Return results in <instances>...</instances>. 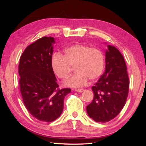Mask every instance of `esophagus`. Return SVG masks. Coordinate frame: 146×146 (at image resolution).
I'll return each mask as SVG.
<instances>
[{"label": "esophagus", "instance_id": "1", "mask_svg": "<svg viewBox=\"0 0 146 146\" xmlns=\"http://www.w3.org/2000/svg\"><path fill=\"white\" fill-rule=\"evenodd\" d=\"M75 91H76V92L81 93V92H83V91H84V89H76V90H75Z\"/></svg>", "mask_w": 146, "mask_h": 146}]
</instances>
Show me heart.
<instances>
[{"label":"heart","instance_id":"1","mask_svg":"<svg viewBox=\"0 0 146 146\" xmlns=\"http://www.w3.org/2000/svg\"><path fill=\"white\" fill-rule=\"evenodd\" d=\"M104 55L100 49L84 44H74L64 50V56L55 54L51 58V67L59 78H67L72 67L76 72L65 82L69 87L78 88L86 84L88 79L95 80L104 68Z\"/></svg>","mask_w":146,"mask_h":146}]
</instances>
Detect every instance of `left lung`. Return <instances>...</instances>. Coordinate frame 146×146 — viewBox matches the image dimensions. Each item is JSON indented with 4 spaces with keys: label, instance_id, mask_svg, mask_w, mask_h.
Segmentation results:
<instances>
[{
    "label": "left lung",
    "instance_id": "obj_1",
    "mask_svg": "<svg viewBox=\"0 0 146 146\" xmlns=\"http://www.w3.org/2000/svg\"><path fill=\"white\" fill-rule=\"evenodd\" d=\"M106 70L91 88L93 101L86 107L89 117L97 122H107L119 114L126 102L129 80L123 56L114 46L108 45Z\"/></svg>",
    "mask_w": 146,
    "mask_h": 146
}]
</instances>
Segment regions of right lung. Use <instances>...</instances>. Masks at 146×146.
Here are the masks:
<instances>
[{
    "label": "right lung",
    "mask_w": 146,
    "mask_h": 146,
    "mask_svg": "<svg viewBox=\"0 0 146 146\" xmlns=\"http://www.w3.org/2000/svg\"><path fill=\"white\" fill-rule=\"evenodd\" d=\"M53 37L44 36L29 45L20 58V91L29 113L36 119L50 122L63 111L64 100L71 89L60 90L51 67Z\"/></svg>",
    "instance_id": "1"
}]
</instances>
